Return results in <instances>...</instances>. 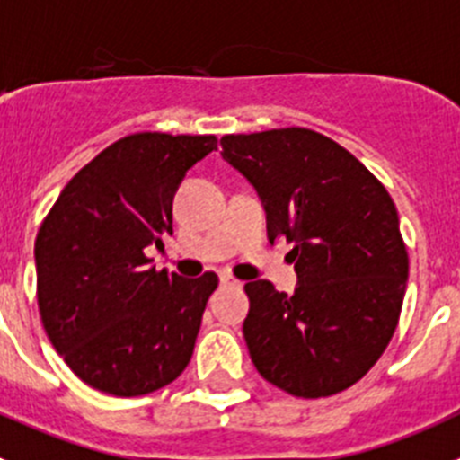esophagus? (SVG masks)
<instances>
[{
  "label": "esophagus",
  "mask_w": 460,
  "mask_h": 460,
  "mask_svg": "<svg viewBox=\"0 0 460 460\" xmlns=\"http://www.w3.org/2000/svg\"><path fill=\"white\" fill-rule=\"evenodd\" d=\"M220 284L222 287H238L240 281L234 275H229V272H220Z\"/></svg>",
  "instance_id": "obj_1"
}]
</instances>
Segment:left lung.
I'll use <instances>...</instances> for the list:
<instances>
[{"instance_id":"8db88e82","label":"left lung","mask_w":460,"mask_h":460,"mask_svg":"<svg viewBox=\"0 0 460 460\" xmlns=\"http://www.w3.org/2000/svg\"><path fill=\"white\" fill-rule=\"evenodd\" d=\"M220 144L259 194L270 243H293L297 272L291 296L268 279L245 284L252 362L293 396L337 394L378 362L399 323L408 252L394 201L355 155L307 128Z\"/></svg>"}]
</instances>
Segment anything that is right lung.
Returning a JSON list of instances; mask_svg holds the SVG:
<instances>
[{
  "label": "right lung",
  "instance_id": "obj_1",
  "mask_svg": "<svg viewBox=\"0 0 460 460\" xmlns=\"http://www.w3.org/2000/svg\"><path fill=\"white\" fill-rule=\"evenodd\" d=\"M215 148L213 135L119 139L68 181L40 225L34 259L43 328L93 390L151 394L188 367L217 275L155 270L144 250H164L173 194Z\"/></svg>",
  "mask_w": 460,
  "mask_h": 460
}]
</instances>
